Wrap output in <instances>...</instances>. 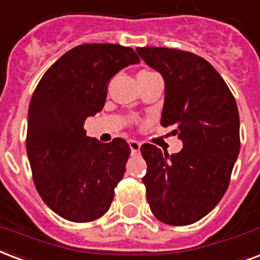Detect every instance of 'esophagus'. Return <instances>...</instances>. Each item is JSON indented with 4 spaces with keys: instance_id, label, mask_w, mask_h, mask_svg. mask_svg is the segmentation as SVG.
Listing matches in <instances>:
<instances>
[{
    "instance_id": "esophagus-1",
    "label": "esophagus",
    "mask_w": 260,
    "mask_h": 260,
    "mask_svg": "<svg viewBox=\"0 0 260 260\" xmlns=\"http://www.w3.org/2000/svg\"><path fill=\"white\" fill-rule=\"evenodd\" d=\"M128 146H130V149H132V153H138L140 152V148H141V144L136 140H130L128 141Z\"/></svg>"
}]
</instances>
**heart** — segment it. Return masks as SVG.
<instances>
[{
	"label": "heart",
	"instance_id": "b5f03b06",
	"mask_svg": "<svg viewBox=\"0 0 260 260\" xmlns=\"http://www.w3.org/2000/svg\"><path fill=\"white\" fill-rule=\"evenodd\" d=\"M140 74H148V71H142V72H140Z\"/></svg>",
	"mask_w": 260,
	"mask_h": 260
}]
</instances>
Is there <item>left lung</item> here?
Segmentation results:
<instances>
[{"mask_svg": "<svg viewBox=\"0 0 260 260\" xmlns=\"http://www.w3.org/2000/svg\"><path fill=\"white\" fill-rule=\"evenodd\" d=\"M165 79L161 126H174L183 148L170 156L141 146L146 200L163 223L185 226L212 211L229 186L240 152V118L232 91L215 68L190 52L137 48Z\"/></svg>", "mask_w": 260, "mask_h": 260, "instance_id": "8db88e82", "label": "left lung"}]
</instances>
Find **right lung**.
<instances>
[{
	"instance_id": "add662e5",
	"label": "right lung",
	"mask_w": 260,
	"mask_h": 260,
	"mask_svg": "<svg viewBox=\"0 0 260 260\" xmlns=\"http://www.w3.org/2000/svg\"><path fill=\"white\" fill-rule=\"evenodd\" d=\"M140 63L132 48L85 44L63 54L45 72L31 97L27 156L45 204L72 222H90L108 211L126 171L130 146L86 136V118L105 104L111 78Z\"/></svg>"
}]
</instances>
